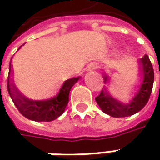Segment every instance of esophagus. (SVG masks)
<instances>
[{"instance_id":"1","label":"esophagus","mask_w":160,"mask_h":160,"mask_svg":"<svg viewBox=\"0 0 160 160\" xmlns=\"http://www.w3.org/2000/svg\"><path fill=\"white\" fill-rule=\"evenodd\" d=\"M90 68H91L92 69H96V68H99V66H98L97 64H92V65H90Z\"/></svg>"}]
</instances>
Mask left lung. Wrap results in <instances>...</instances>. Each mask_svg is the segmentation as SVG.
<instances>
[{
    "instance_id": "obj_1",
    "label": "left lung",
    "mask_w": 160,
    "mask_h": 160,
    "mask_svg": "<svg viewBox=\"0 0 160 160\" xmlns=\"http://www.w3.org/2000/svg\"><path fill=\"white\" fill-rule=\"evenodd\" d=\"M139 63L141 66L143 81L135 96L132 99L131 103L123 104L113 98L106 89L102 90L100 94L95 97V101L104 113L114 118L129 117L143 109L147 104L154 83V69L147 54H144ZM104 79L105 82H107L108 80V76L105 75Z\"/></svg>"
}]
</instances>
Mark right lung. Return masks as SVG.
Segmentation results:
<instances>
[{
  "instance_id": "right-lung-1",
  "label": "right lung",
  "mask_w": 160,
  "mask_h": 160,
  "mask_svg": "<svg viewBox=\"0 0 160 160\" xmlns=\"http://www.w3.org/2000/svg\"><path fill=\"white\" fill-rule=\"evenodd\" d=\"M11 68L12 66L10 63L7 80L8 92L18 111L25 118L34 121H52L60 117L64 113L68 103V95L72 86L80 79V77H77L66 80L58 94L53 98L43 101H35L22 95L16 89L15 84L11 82Z\"/></svg>"
}]
</instances>
